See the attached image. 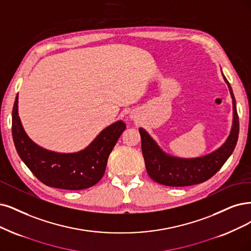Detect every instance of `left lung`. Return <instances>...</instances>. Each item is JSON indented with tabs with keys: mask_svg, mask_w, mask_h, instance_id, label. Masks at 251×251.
I'll return each mask as SVG.
<instances>
[{
	"mask_svg": "<svg viewBox=\"0 0 251 251\" xmlns=\"http://www.w3.org/2000/svg\"><path fill=\"white\" fill-rule=\"evenodd\" d=\"M233 99V125L226 143L214 152L197 158H179L164 153L145 129L140 128L142 151L148 175L165 186L184 187L200 184L213 177L234 152L239 135V117L236 99L229 82L222 74Z\"/></svg>",
	"mask_w": 251,
	"mask_h": 251,
	"instance_id": "1",
	"label": "left lung"
}]
</instances>
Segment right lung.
<instances>
[{
  "label": "right lung",
  "instance_id": "obj_1",
  "mask_svg": "<svg viewBox=\"0 0 251 251\" xmlns=\"http://www.w3.org/2000/svg\"><path fill=\"white\" fill-rule=\"evenodd\" d=\"M126 129L122 121L103 129L86 149L76 153H57L36 145L26 135L18 117V95L12 110V136L22 160L46 186L81 190L103 177L108 156Z\"/></svg>",
  "mask_w": 251,
  "mask_h": 251
}]
</instances>
